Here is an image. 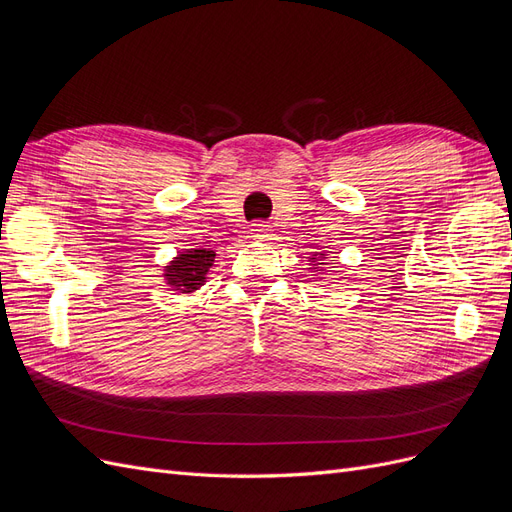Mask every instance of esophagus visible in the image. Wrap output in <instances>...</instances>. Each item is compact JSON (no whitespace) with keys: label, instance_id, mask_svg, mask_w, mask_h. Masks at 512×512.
Wrapping results in <instances>:
<instances>
[{"label":"esophagus","instance_id":"34e87169","mask_svg":"<svg viewBox=\"0 0 512 512\" xmlns=\"http://www.w3.org/2000/svg\"><path fill=\"white\" fill-rule=\"evenodd\" d=\"M269 235H271V226L267 222L252 224V228H250V237L252 239H269Z\"/></svg>","mask_w":512,"mask_h":512}]
</instances>
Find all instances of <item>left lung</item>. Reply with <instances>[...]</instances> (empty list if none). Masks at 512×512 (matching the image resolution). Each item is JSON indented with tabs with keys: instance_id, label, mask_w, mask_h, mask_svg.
Wrapping results in <instances>:
<instances>
[{
	"instance_id": "1",
	"label": "left lung",
	"mask_w": 512,
	"mask_h": 512,
	"mask_svg": "<svg viewBox=\"0 0 512 512\" xmlns=\"http://www.w3.org/2000/svg\"><path fill=\"white\" fill-rule=\"evenodd\" d=\"M322 256H324V254H322ZM322 265H324V262H322Z\"/></svg>"
}]
</instances>
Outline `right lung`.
<instances>
[{"label": "right lung", "mask_w": 512, "mask_h": 512, "mask_svg": "<svg viewBox=\"0 0 512 512\" xmlns=\"http://www.w3.org/2000/svg\"><path fill=\"white\" fill-rule=\"evenodd\" d=\"M215 254L211 250H192L188 254H179L177 260L166 267V280L175 290L192 292L203 286L207 280V271L213 265Z\"/></svg>", "instance_id": "right-lung-1"}]
</instances>
